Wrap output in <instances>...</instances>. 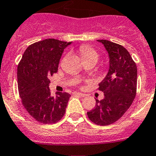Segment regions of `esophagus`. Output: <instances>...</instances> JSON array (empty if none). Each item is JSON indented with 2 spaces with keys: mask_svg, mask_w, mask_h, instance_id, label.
Masks as SVG:
<instances>
[{
  "mask_svg": "<svg viewBox=\"0 0 156 156\" xmlns=\"http://www.w3.org/2000/svg\"><path fill=\"white\" fill-rule=\"evenodd\" d=\"M73 94L75 96H79V97H85L86 96L84 94H81V93H80V92H74Z\"/></svg>",
  "mask_w": 156,
  "mask_h": 156,
  "instance_id": "1",
  "label": "esophagus"
}]
</instances>
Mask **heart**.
Returning a JSON list of instances; mask_svg holds the SVG:
<instances>
[{"instance_id":"1","label":"heart","mask_w":156,"mask_h":156,"mask_svg":"<svg viewBox=\"0 0 156 156\" xmlns=\"http://www.w3.org/2000/svg\"><path fill=\"white\" fill-rule=\"evenodd\" d=\"M80 53H81V57L83 58L84 62L90 60V59H98V53L94 49L87 45H82L80 48Z\"/></svg>"}]
</instances>
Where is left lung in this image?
<instances>
[{"mask_svg": "<svg viewBox=\"0 0 156 156\" xmlns=\"http://www.w3.org/2000/svg\"><path fill=\"white\" fill-rule=\"evenodd\" d=\"M104 45L109 57V69L99 84L104 98L96 100V106L87 112L94 124L106 126L123 116L133 103L136 93L137 69L129 52L123 46L107 40H97Z\"/></svg>", "mask_w": 156, "mask_h": 156, "instance_id": "left-lung-1", "label": "left lung"}]
</instances>
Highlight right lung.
Returning a JSON list of instances; mask_svg holds the SVG:
<instances>
[{
    "mask_svg": "<svg viewBox=\"0 0 156 156\" xmlns=\"http://www.w3.org/2000/svg\"><path fill=\"white\" fill-rule=\"evenodd\" d=\"M70 44L53 38L35 42L26 49L17 67L22 103L30 115L41 123H56L66 112L71 95L56 92L52 97L49 78L57 72L62 52Z\"/></svg>",
    "mask_w": 156,
    "mask_h": 156,
    "instance_id": "right-lung-1",
    "label": "right lung"
}]
</instances>
